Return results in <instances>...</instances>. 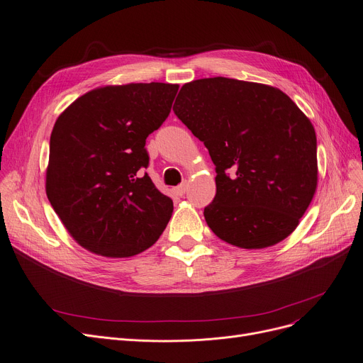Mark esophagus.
<instances>
[{
	"instance_id": "esophagus-1",
	"label": "esophagus",
	"mask_w": 363,
	"mask_h": 363,
	"mask_svg": "<svg viewBox=\"0 0 363 363\" xmlns=\"http://www.w3.org/2000/svg\"><path fill=\"white\" fill-rule=\"evenodd\" d=\"M186 189H188V184H186V182H184V184L178 185L177 188H174V193H175L177 196L182 197V196L186 193Z\"/></svg>"
}]
</instances>
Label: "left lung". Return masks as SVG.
Returning <instances> with one entry per match:
<instances>
[{
	"mask_svg": "<svg viewBox=\"0 0 363 363\" xmlns=\"http://www.w3.org/2000/svg\"><path fill=\"white\" fill-rule=\"evenodd\" d=\"M174 111L216 166L208 228L228 244L257 250L287 238L318 186L316 133L281 89L230 78L185 84Z\"/></svg>",
	"mask_w": 363,
	"mask_h": 363,
	"instance_id": "8db88e82",
	"label": "left lung"
}]
</instances>
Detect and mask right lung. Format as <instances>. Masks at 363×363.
I'll list each match as a JSON object with an SVG mask.
<instances>
[{"mask_svg":"<svg viewBox=\"0 0 363 363\" xmlns=\"http://www.w3.org/2000/svg\"><path fill=\"white\" fill-rule=\"evenodd\" d=\"M179 85L126 84L88 91L57 118L47 197L88 252L122 259L155 244L174 212L143 167L145 140L170 113Z\"/></svg>","mask_w":363,"mask_h":363,"instance_id":"obj_1","label":"right lung"}]
</instances>
